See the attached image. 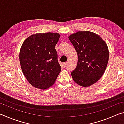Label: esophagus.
Listing matches in <instances>:
<instances>
[{
	"mask_svg": "<svg viewBox=\"0 0 124 124\" xmlns=\"http://www.w3.org/2000/svg\"><path fill=\"white\" fill-rule=\"evenodd\" d=\"M67 64H68V62H64V63H63V67H66L67 66Z\"/></svg>",
	"mask_w": 124,
	"mask_h": 124,
	"instance_id": "esophagus-1",
	"label": "esophagus"
}]
</instances>
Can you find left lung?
<instances>
[{
    "label": "left lung",
    "instance_id": "left-lung-1",
    "mask_svg": "<svg viewBox=\"0 0 124 124\" xmlns=\"http://www.w3.org/2000/svg\"><path fill=\"white\" fill-rule=\"evenodd\" d=\"M78 54L77 67L71 73L77 84L89 87L103 75L109 60V50L100 35L89 31H78L68 37Z\"/></svg>",
    "mask_w": 124,
    "mask_h": 124
}]
</instances>
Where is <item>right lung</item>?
<instances>
[{
  "label": "right lung",
  "instance_id": "1",
  "mask_svg": "<svg viewBox=\"0 0 124 124\" xmlns=\"http://www.w3.org/2000/svg\"><path fill=\"white\" fill-rule=\"evenodd\" d=\"M59 38L57 33H36L25 39L21 47L19 60L22 72L35 88L49 89L61 72L55 49Z\"/></svg>",
  "mask_w": 124,
  "mask_h": 124
}]
</instances>
